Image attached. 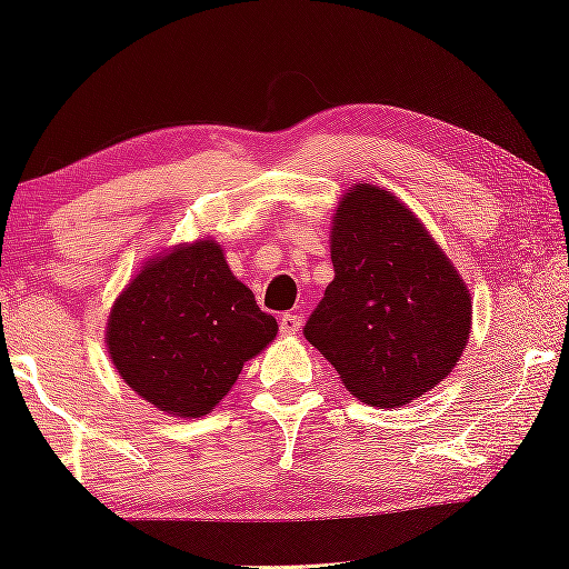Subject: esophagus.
Returning <instances> with one entry per match:
<instances>
[{
  "mask_svg": "<svg viewBox=\"0 0 569 569\" xmlns=\"http://www.w3.org/2000/svg\"><path fill=\"white\" fill-rule=\"evenodd\" d=\"M300 315H292V312H284L282 318H279V332L282 335H295L297 330H300Z\"/></svg>",
  "mask_w": 569,
  "mask_h": 569,
  "instance_id": "34e87169",
  "label": "esophagus"
}]
</instances>
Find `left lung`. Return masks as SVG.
Listing matches in <instances>:
<instances>
[{
  "mask_svg": "<svg viewBox=\"0 0 569 569\" xmlns=\"http://www.w3.org/2000/svg\"><path fill=\"white\" fill-rule=\"evenodd\" d=\"M335 279L305 338L362 403L396 408L439 386L469 340L471 300L423 223L360 183L332 219Z\"/></svg>",
  "mask_w": 569,
  "mask_h": 569,
  "instance_id": "1",
  "label": "left lung"
}]
</instances>
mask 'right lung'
I'll list each match as a JSON object with an SVG mask.
<instances>
[{
  "label": "right lung",
  "mask_w": 569,
  "mask_h": 569,
  "mask_svg": "<svg viewBox=\"0 0 569 569\" xmlns=\"http://www.w3.org/2000/svg\"><path fill=\"white\" fill-rule=\"evenodd\" d=\"M274 335L277 320L207 239L141 269L110 312L108 350L120 378L158 411L199 418Z\"/></svg>",
  "instance_id": "add662e5"
}]
</instances>
